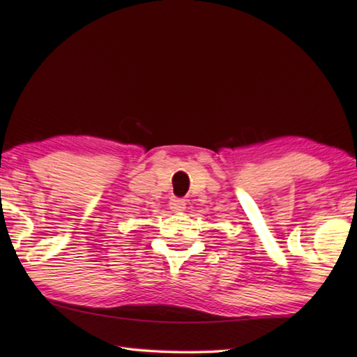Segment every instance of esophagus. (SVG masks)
<instances>
[{
    "mask_svg": "<svg viewBox=\"0 0 357 357\" xmlns=\"http://www.w3.org/2000/svg\"><path fill=\"white\" fill-rule=\"evenodd\" d=\"M170 209L174 211V213H183V211L185 209V202L183 200V198H172Z\"/></svg>",
    "mask_w": 357,
    "mask_h": 357,
    "instance_id": "34e87169",
    "label": "esophagus"
}]
</instances>
